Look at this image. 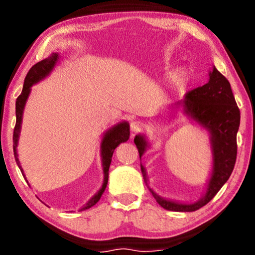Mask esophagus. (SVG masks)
<instances>
[{
	"label": "esophagus",
	"mask_w": 255,
	"mask_h": 255,
	"mask_svg": "<svg viewBox=\"0 0 255 255\" xmlns=\"http://www.w3.org/2000/svg\"><path fill=\"white\" fill-rule=\"evenodd\" d=\"M130 128H131V132H132V133H137V132L141 131V128H142V124L140 123V122L134 121V122H132V123H131V127H130Z\"/></svg>",
	"instance_id": "1"
}]
</instances>
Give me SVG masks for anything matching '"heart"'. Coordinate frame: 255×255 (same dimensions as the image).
<instances>
[{
	"label": "heart",
	"mask_w": 255,
	"mask_h": 255,
	"mask_svg": "<svg viewBox=\"0 0 255 255\" xmlns=\"http://www.w3.org/2000/svg\"><path fill=\"white\" fill-rule=\"evenodd\" d=\"M187 76H188L187 69L180 68V69H177L175 73H174L172 76V80L174 83H176V85H181V83H183L184 81H186Z\"/></svg>",
	"instance_id": "obj_1"
}]
</instances>
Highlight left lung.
Here are the masks:
<instances>
[{
  "label": "left lung",
  "mask_w": 255,
  "mask_h": 255,
  "mask_svg": "<svg viewBox=\"0 0 255 255\" xmlns=\"http://www.w3.org/2000/svg\"><path fill=\"white\" fill-rule=\"evenodd\" d=\"M209 76H210L209 82L204 86L189 90L181 104L184 108V113L210 132L212 154H214L211 179L209 181L204 197L191 204L163 200L151 188H148L153 197L166 210L190 212L204 207L224 186L235 168L237 159V132L240 124V111L228 79L222 73H219L216 67H214ZM134 144L138 148L139 158H141L147 142L141 135H135ZM140 168L146 182L147 179H146L145 168L141 165Z\"/></svg>",
  "instance_id": "left-lung-1"
}]
</instances>
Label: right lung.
<instances>
[{
  "label": "right lung",
  "mask_w": 255,
  "mask_h": 255,
  "mask_svg": "<svg viewBox=\"0 0 255 255\" xmlns=\"http://www.w3.org/2000/svg\"><path fill=\"white\" fill-rule=\"evenodd\" d=\"M59 55L57 53H53L51 57L47 59H44L39 62H37L36 65H33L32 67L30 68V71L27 72L25 76V80H24V86L23 90L20 93V95L17 97L16 100V125L15 128H13V135H12V147H13V155H15V160L18 165L20 172L23 174V169L19 165L18 158H17V142H18V137H19V130H20V123H22V115H23V109L24 106H25V102L27 100V96H29L31 86L40 81L41 79H44L45 76L50 74V72L53 69L55 62H57ZM128 124L127 122H123V123L117 124L116 127L110 128L109 131L104 134L102 144H101V152H102V162H103V173H104V181L102 184V188H101L99 193H97L95 196H94L92 200H90L88 203H87L85 207L81 208V210H87V209L92 208L93 205H95L97 202L100 201L101 196L106 190L107 184H108V177H109V167L111 163V158H113L115 148L117 147L121 142L127 141L128 137H130V128H128Z\"/></svg>",
  "instance_id": "1"
}]
</instances>
